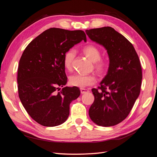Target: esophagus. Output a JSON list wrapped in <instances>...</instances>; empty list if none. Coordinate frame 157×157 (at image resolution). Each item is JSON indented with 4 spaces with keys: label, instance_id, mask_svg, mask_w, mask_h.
I'll use <instances>...</instances> for the list:
<instances>
[{
    "label": "esophagus",
    "instance_id": "esophagus-1",
    "mask_svg": "<svg viewBox=\"0 0 157 157\" xmlns=\"http://www.w3.org/2000/svg\"><path fill=\"white\" fill-rule=\"evenodd\" d=\"M80 91H81V93L82 94H85L86 93H88L89 91L88 90V89H80Z\"/></svg>",
    "mask_w": 157,
    "mask_h": 157
}]
</instances>
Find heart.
I'll return each mask as SVG.
<instances>
[{"label": "heart", "instance_id": "obj_1", "mask_svg": "<svg viewBox=\"0 0 157 157\" xmlns=\"http://www.w3.org/2000/svg\"><path fill=\"white\" fill-rule=\"evenodd\" d=\"M83 53L89 60L94 62V69L98 74H102L108 66V62L101 58V51L96 46L89 44L84 47L82 49ZM75 56V51L71 48L67 51L64 56V66L67 70H70L72 68L73 62ZM96 82L95 76L93 75L74 74L69 78V82L71 86L84 88L87 86H92Z\"/></svg>", "mask_w": 157, "mask_h": 157}]
</instances>
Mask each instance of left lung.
I'll return each mask as SVG.
<instances>
[{
  "mask_svg": "<svg viewBox=\"0 0 157 157\" xmlns=\"http://www.w3.org/2000/svg\"><path fill=\"white\" fill-rule=\"evenodd\" d=\"M93 41L103 46L109 57L107 74L97 89L89 110V117L98 126H115L126 119L141 91L142 70L133 44L111 27L87 29Z\"/></svg>",
  "mask_w": 157,
  "mask_h": 157,
  "instance_id": "left-lung-1",
  "label": "left lung"
}]
</instances>
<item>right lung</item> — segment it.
Segmentation results:
<instances>
[{
  "mask_svg": "<svg viewBox=\"0 0 157 157\" xmlns=\"http://www.w3.org/2000/svg\"><path fill=\"white\" fill-rule=\"evenodd\" d=\"M86 35L82 30L52 28L35 38L24 50L17 69V88L22 105L38 124L54 127L64 123L70 114V105L80 91L65 87V53ZM59 90L60 91L59 92Z\"/></svg>",
  "mask_w": 157,
  "mask_h": 157,
  "instance_id": "add662e5",
  "label": "right lung"
}]
</instances>
